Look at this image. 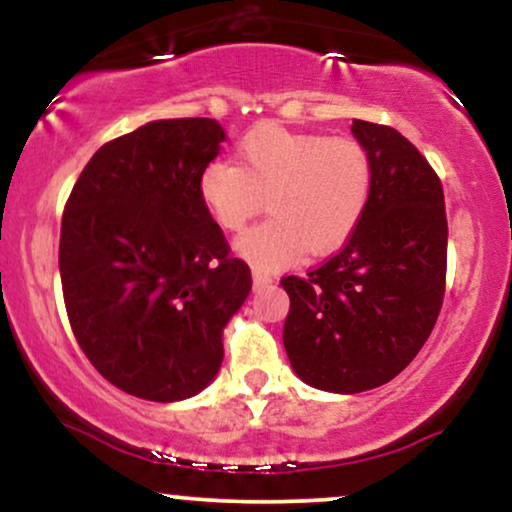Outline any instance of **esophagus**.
<instances>
[{"label": "esophagus", "instance_id": "1", "mask_svg": "<svg viewBox=\"0 0 512 512\" xmlns=\"http://www.w3.org/2000/svg\"><path fill=\"white\" fill-rule=\"evenodd\" d=\"M252 284H255V289H264V286H272L274 279L267 272H260V269H255V272H252Z\"/></svg>", "mask_w": 512, "mask_h": 512}]
</instances>
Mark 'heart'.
I'll return each instance as SVG.
<instances>
[{
	"label": "heart",
	"mask_w": 512,
	"mask_h": 512,
	"mask_svg": "<svg viewBox=\"0 0 512 512\" xmlns=\"http://www.w3.org/2000/svg\"><path fill=\"white\" fill-rule=\"evenodd\" d=\"M370 187L373 166L356 139L279 125L255 127L238 144V163L211 161L199 175V197L226 231L255 219L267 197L272 216L236 240L260 269L342 248L366 214Z\"/></svg>",
	"instance_id": "b5f03b06"
}]
</instances>
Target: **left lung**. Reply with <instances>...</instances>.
Here are the masks:
<instances>
[{
    "instance_id": "obj_1",
    "label": "left lung",
    "mask_w": 512,
    "mask_h": 512,
    "mask_svg": "<svg viewBox=\"0 0 512 512\" xmlns=\"http://www.w3.org/2000/svg\"><path fill=\"white\" fill-rule=\"evenodd\" d=\"M373 187L349 243L308 276L281 279L291 298L284 349L305 385L356 395L390 383L436 325L448 267L443 185L397 129L354 120Z\"/></svg>"
}]
</instances>
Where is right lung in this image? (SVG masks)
<instances>
[{"label":"right lung","instance_id":"right-lung-1","mask_svg":"<svg viewBox=\"0 0 512 512\" xmlns=\"http://www.w3.org/2000/svg\"><path fill=\"white\" fill-rule=\"evenodd\" d=\"M223 142L209 117L146 122L93 154L64 207L60 276L74 337L127 395H199L252 289L199 197Z\"/></svg>","mask_w":512,"mask_h":512}]
</instances>
